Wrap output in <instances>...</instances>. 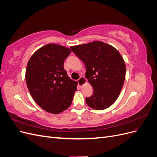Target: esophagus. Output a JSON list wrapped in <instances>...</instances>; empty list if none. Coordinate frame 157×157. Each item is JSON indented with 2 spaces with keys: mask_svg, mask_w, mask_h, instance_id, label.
I'll return each mask as SVG.
<instances>
[{
  "mask_svg": "<svg viewBox=\"0 0 157 157\" xmlns=\"http://www.w3.org/2000/svg\"><path fill=\"white\" fill-rule=\"evenodd\" d=\"M86 80L84 77H81L78 80V85L80 87H82L83 85L86 83Z\"/></svg>",
  "mask_w": 157,
  "mask_h": 157,
  "instance_id": "1",
  "label": "esophagus"
}]
</instances>
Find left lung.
<instances>
[{"instance_id":"obj_1","label":"left lung","mask_w":157,"mask_h":157,"mask_svg":"<svg viewBox=\"0 0 157 157\" xmlns=\"http://www.w3.org/2000/svg\"><path fill=\"white\" fill-rule=\"evenodd\" d=\"M86 68L85 77L93 87L92 96L86 98L87 105L96 110L112 105L119 96L126 75L124 61L113 46L101 41H93L71 47Z\"/></svg>"}]
</instances>
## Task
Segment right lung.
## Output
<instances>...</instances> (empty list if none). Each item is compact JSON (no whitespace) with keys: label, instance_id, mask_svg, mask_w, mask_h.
Masks as SVG:
<instances>
[{"label":"right lung","instance_id":"1","mask_svg":"<svg viewBox=\"0 0 157 157\" xmlns=\"http://www.w3.org/2000/svg\"><path fill=\"white\" fill-rule=\"evenodd\" d=\"M71 52L63 46L46 44L32 55L27 65L25 80L32 98L52 114L68 109L77 91V82L68 77L63 67Z\"/></svg>","mask_w":157,"mask_h":157}]
</instances>
